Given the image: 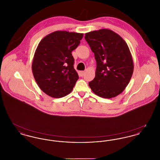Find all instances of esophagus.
I'll list each match as a JSON object with an SVG mask.
<instances>
[{
	"label": "esophagus",
	"mask_w": 160,
	"mask_h": 160,
	"mask_svg": "<svg viewBox=\"0 0 160 160\" xmlns=\"http://www.w3.org/2000/svg\"><path fill=\"white\" fill-rule=\"evenodd\" d=\"M84 73H85V72H84V71H80V75H81L82 76H83L84 74Z\"/></svg>",
	"instance_id": "1"
}]
</instances>
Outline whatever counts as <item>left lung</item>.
<instances>
[{"instance_id":"left-lung-1","label":"left lung","mask_w":160,"mask_h":160,"mask_svg":"<svg viewBox=\"0 0 160 160\" xmlns=\"http://www.w3.org/2000/svg\"><path fill=\"white\" fill-rule=\"evenodd\" d=\"M84 38L97 61L95 77L89 86L100 97L114 98L124 91L133 73L129 47L120 35L107 29L86 33Z\"/></svg>"}]
</instances>
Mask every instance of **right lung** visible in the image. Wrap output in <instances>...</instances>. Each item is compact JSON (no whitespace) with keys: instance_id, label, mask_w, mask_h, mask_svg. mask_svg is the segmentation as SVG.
Listing matches in <instances>:
<instances>
[{"instance_id":"add662e5","label":"right lung","mask_w":160,"mask_h":160,"mask_svg":"<svg viewBox=\"0 0 160 160\" xmlns=\"http://www.w3.org/2000/svg\"><path fill=\"white\" fill-rule=\"evenodd\" d=\"M83 37V33L55 31L39 43L32 69L38 86L47 95L59 98L72 91L78 75L74 68L71 52Z\"/></svg>"}]
</instances>
